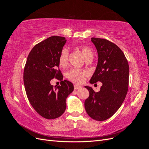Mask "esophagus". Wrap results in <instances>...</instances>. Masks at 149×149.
<instances>
[{
    "label": "esophagus",
    "instance_id": "1",
    "mask_svg": "<svg viewBox=\"0 0 149 149\" xmlns=\"http://www.w3.org/2000/svg\"><path fill=\"white\" fill-rule=\"evenodd\" d=\"M80 88H81V86H80L76 85V84H74V89H79Z\"/></svg>",
    "mask_w": 149,
    "mask_h": 149
}]
</instances>
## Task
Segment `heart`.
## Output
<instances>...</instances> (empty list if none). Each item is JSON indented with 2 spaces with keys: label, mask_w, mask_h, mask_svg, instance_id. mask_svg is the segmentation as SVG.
I'll list each match as a JSON object with an SVG mask.
<instances>
[{
  "label": "heart",
  "mask_w": 149,
  "mask_h": 149,
  "mask_svg": "<svg viewBox=\"0 0 149 149\" xmlns=\"http://www.w3.org/2000/svg\"><path fill=\"white\" fill-rule=\"evenodd\" d=\"M79 50L82 53L86 61L88 60H93L94 56V53L91 48L83 45H77L76 46ZM68 57L69 52L67 48H63L60 52L58 62L59 65L62 68H65L68 64ZM88 71L79 69H73L68 72L66 74V77L68 79L71 80L76 83H81L83 82L86 76H88Z\"/></svg>",
  "instance_id": "1"
}]
</instances>
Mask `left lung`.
I'll return each mask as SVG.
<instances>
[{"instance_id":"1","label":"left lung","mask_w":149,"mask_h":149,"mask_svg":"<svg viewBox=\"0 0 149 149\" xmlns=\"http://www.w3.org/2000/svg\"><path fill=\"white\" fill-rule=\"evenodd\" d=\"M98 53L95 72L89 82L102 85L99 92L85 86L89 92L84 101L87 114L94 120L110 118L124 102L129 86V67L123 52L116 44L103 38H91Z\"/></svg>"}]
</instances>
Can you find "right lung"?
<instances>
[{"label": "right lung", "mask_w": 149, "mask_h": 149, "mask_svg": "<svg viewBox=\"0 0 149 149\" xmlns=\"http://www.w3.org/2000/svg\"><path fill=\"white\" fill-rule=\"evenodd\" d=\"M65 37L52 36L38 43L31 49L24 71L26 96L31 106L43 118H59L66 109V100L74 89L59 70V56L66 43ZM55 77L60 86L53 87L50 81Z\"/></svg>", "instance_id": "1"}]
</instances>
